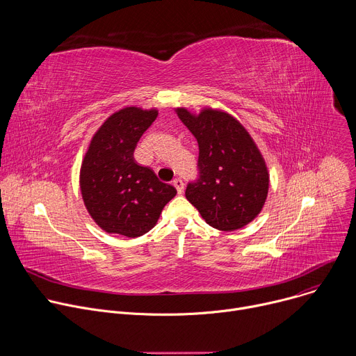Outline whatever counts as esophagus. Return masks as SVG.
<instances>
[{"instance_id":"1","label":"esophagus","mask_w":356,"mask_h":356,"mask_svg":"<svg viewBox=\"0 0 356 356\" xmlns=\"http://www.w3.org/2000/svg\"><path fill=\"white\" fill-rule=\"evenodd\" d=\"M173 186L176 187V190H177L179 194L183 193V190H184V183H183L181 179H175V180H173Z\"/></svg>"}]
</instances>
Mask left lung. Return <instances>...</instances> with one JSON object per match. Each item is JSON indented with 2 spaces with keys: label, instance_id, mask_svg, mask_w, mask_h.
Instances as JSON below:
<instances>
[{
  "label": "left lung",
  "instance_id": "8db88e82",
  "mask_svg": "<svg viewBox=\"0 0 356 356\" xmlns=\"http://www.w3.org/2000/svg\"><path fill=\"white\" fill-rule=\"evenodd\" d=\"M176 114L198 143L200 177L187 184L186 198L213 228L248 225L262 211L269 190V172L255 140L221 110L193 114L176 108Z\"/></svg>",
  "mask_w": 356,
  "mask_h": 356
}]
</instances>
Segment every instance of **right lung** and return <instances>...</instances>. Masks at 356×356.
Wrapping results in <instances>:
<instances>
[{
	"instance_id": "add662e5",
	"label": "right lung",
	"mask_w": 356,
	"mask_h": 356,
	"mask_svg": "<svg viewBox=\"0 0 356 356\" xmlns=\"http://www.w3.org/2000/svg\"><path fill=\"white\" fill-rule=\"evenodd\" d=\"M156 117V108H121L90 140L80 169L81 197L94 222L108 234H146L177 193L134 159L138 140Z\"/></svg>"
}]
</instances>
